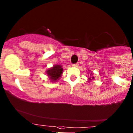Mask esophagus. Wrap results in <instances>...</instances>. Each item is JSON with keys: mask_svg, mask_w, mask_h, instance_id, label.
Returning <instances> with one entry per match:
<instances>
[{"mask_svg": "<svg viewBox=\"0 0 133 133\" xmlns=\"http://www.w3.org/2000/svg\"><path fill=\"white\" fill-rule=\"evenodd\" d=\"M72 66L73 67H78L79 65V64L78 63H76V64H72Z\"/></svg>", "mask_w": 133, "mask_h": 133, "instance_id": "34e87169", "label": "esophagus"}]
</instances>
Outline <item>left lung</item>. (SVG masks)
Masks as SVG:
<instances>
[{
    "label": "left lung",
    "mask_w": 133,
    "mask_h": 133,
    "mask_svg": "<svg viewBox=\"0 0 133 133\" xmlns=\"http://www.w3.org/2000/svg\"><path fill=\"white\" fill-rule=\"evenodd\" d=\"M94 79V77H90V78H89V79H90V80H92V79Z\"/></svg>",
    "instance_id": "8db88e82"
}]
</instances>
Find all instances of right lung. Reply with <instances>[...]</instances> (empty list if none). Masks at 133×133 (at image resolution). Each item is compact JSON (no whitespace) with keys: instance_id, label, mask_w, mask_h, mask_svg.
<instances>
[{"instance_id":"obj_1","label":"right lung","mask_w":133,"mask_h":133,"mask_svg":"<svg viewBox=\"0 0 133 133\" xmlns=\"http://www.w3.org/2000/svg\"><path fill=\"white\" fill-rule=\"evenodd\" d=\"M62 72H63V68H62V66L60 65H55L50 69L46 71V73L52 81H56V80H59Z\"/></svg>"}]
</instances>
